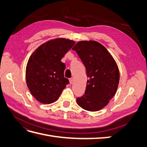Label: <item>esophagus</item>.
I'll list each match as a JSON object with an SVG mask.
<instances>
[{
  "label": "esophagus",
  "instance_id": "esophagus-1",
  "mask_svg": "<svg viewBox=\"0 0 147 147\" xmlns=\"http://www.w3.org/2000/svg\"><path fill=\"white\" fill-rule=\"evenodd\" d=\"M69 82H70V84H72L73 83V78H70L69 79Z\"/></svg>",
  "mask_w": 147,
  "mask_h": 147
}]
</instances>
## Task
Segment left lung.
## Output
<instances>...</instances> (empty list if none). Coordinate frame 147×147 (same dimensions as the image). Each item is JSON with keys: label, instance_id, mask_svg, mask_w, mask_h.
<instances>
[{"label": "left lung", "instance_id": "1", "mask_svg": "<svg viewBox=\"0 0 147 147\" xmlns=\"http://www.w3.org/2000/svg\"><path fill=\"white\" fill-rule=\"evenodd\" d=\"M72 50L85 67L88 78L84 94L77 97V102L84 110L96 112L107 105L117 92L118 65L107 50L96 41L78 42Z\"/></svg>", "mask_w": 147, "mask_h": 147}]
</instances>
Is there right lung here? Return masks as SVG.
Here are the masks:
<instances>
[{"label": "right lung", "instance_id": "1", "mask_svg": "<svg viewBox=\"0 0 147 147\" xmlns=\"http://www.w3.org/2000/svg\"><path fill=\"white\" fill-rule=\"evenodd\" d=\"M75 42L56 38L42 44L30 56L26 70L27 86L36 100L42 104H51L59 98L69 83L64 78L65 68L61 61Z\"/></svg>", "mask_w": 147, "mask_h": 147}]
</instances>
